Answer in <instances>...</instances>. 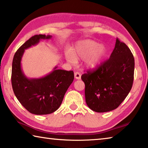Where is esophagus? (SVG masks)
Instances as JSON below:
<instances>
[{
  "mask_svg": "<svg viewBox=\"0 0 148 148\" xmlns=\"http://www.w3.org/2000/svg\"><path fill=\"white\" fill-rule=\"evenodd\" d=\"M74 77H75V78L77 79H81V74H80L78 72H74Z\"/></svg>",
  "mask_w": 148,
  "mask_h": 148,
  "instance_id": "obj_1",
  "label": "esophagus"
}]
</instances>
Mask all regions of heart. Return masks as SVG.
<instances>
[{
    "mask_svg": "<svg viewBox=\"0 0 148 148\" xmlns=\"http://www.w3.org/2000/svg\"><path fill=\"white\" fill-rule=\"evenodd\" d=\"M104 46L91 40L79 41L72 49V51H65V57L71 63H76V59H84L89 68L98 66L106 55Z\"/></svg>",
    "mask_w": 148,
    "mask_h": 148,
    "instance_id": "1",
    "label": "heart"
}]
</instances>
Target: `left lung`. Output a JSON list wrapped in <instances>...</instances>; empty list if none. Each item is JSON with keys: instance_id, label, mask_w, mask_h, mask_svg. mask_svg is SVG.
<instances>
[{"instance_id": "8db88e82", "label": "left lung", "mask_w": 148, "mask_h": 148, "mask_svg": "<svg viewBox=\"0 0 148 148\" xmlns=\"http://www.w3.org/2000/svg\"><path fill=\"white\" fill-rule=\"evenodd\" d=\"M134 59L129 47L116 39L110 59L82 76L87 105L96 112L116 109L132 88Z\"/></svg>"}]
</instances>
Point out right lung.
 Listing matches in <instances>:
<instances>
[{"label":"right lung","instance_id":"1","mask_svg":"<svg viewBox=\"0 0 148 148\" xmlns=\"http://www.w3.org/2000/svg\"><path fill=\"white\" fill-rule=\"evenodd\" d=\"M50 35L36 34L30 38L14 55L12 69V86L16 98L30 113L46 115L54 112L61 106L65 92L74 80L72 71L54 69L41 78L29 79L21 67L25 49L37 44L41 39H49Z\"/></svg>","mask_w":148,"mask_h":148}]
</instances>
